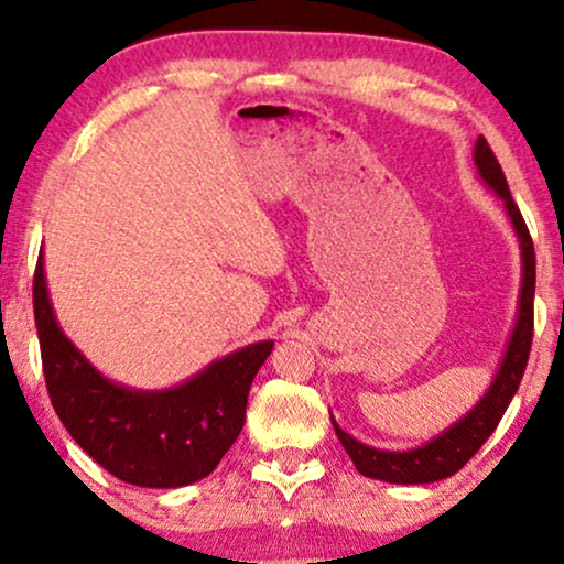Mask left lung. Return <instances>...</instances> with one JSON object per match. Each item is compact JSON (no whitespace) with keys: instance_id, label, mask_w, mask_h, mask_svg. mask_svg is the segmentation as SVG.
Wrapping results in <instances>:
<instances>
[{"instance_id":"left-lung-1","label":"left lung","mask_w":564,"mask_h":564,"mask_svg":"<svg viewBox=\"0 0 564 564\" xmlns=\"http://www.w3.org/2000/svg\"><path fill=\"white\" fill-rule=\"evenodd\" d=\"M473 161L480 174L482 184L503 199V210L511 220V228L516 238H519L521 249V290H519V307H516V323L508 336L503 359H500L498 372L492 377L490 388L485 395L469 408V411L444 429L442 434L429 438L426 444L413 446V449H377L334 423L338 442L344 444L346 454H349L354 467L365 477L382 482L395 485H429L444 477H452L475 457V452L488 442V436L496 431V426L503 419L506 408L519 390L523 369H527L529 351H531V330H534V284H536V259H534V243H531L529 228L523 223L519 205L513 203L511 192H508V182L500 169L498 159L492 156L490 145L480 135L475 143Z\"/></svg>"}]
</instances>
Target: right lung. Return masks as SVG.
I'll return each mask as SVG.
<instances>
[{
	"mask_svg": "<svg viewBox=\"0 0 564 564\" xmlns=\"http://www.w3.org/2000/svg\"><path fill=\"white\" fill-rule=\"evenodd\" d=\"M43 372L61 423L97 465L138 488H184L218 467L241 434L253 377L274 349L257 341L215 359L189 380L138 390L110 380L64 334L45 282H33Z\"/></svg>",
	"mask_w": 564,
	"mask_h": 564,
	"instance_id": "right-lung-1",
	"label": "right lung"
}]
</instances>
